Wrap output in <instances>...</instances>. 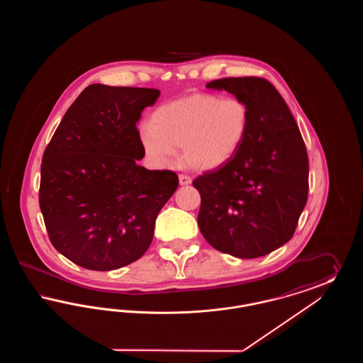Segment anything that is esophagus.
<instances>
[{"label":"esophagus","mask_w":363,"mask_h":363,"mask_svg":"<svg viewBox=\"0 0 363 363\" xmlns=\"http://www.w3.org/2000/svg\"><path fill=\"white\" fill-rule=\"evenodd\" d=\"M179 185H189L191 184V178H190L189 175H185V174H179Z\"/></svg>","instance_id":"34e87169"}]
</instances>
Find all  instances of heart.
<instances>
[{
	"mask_svg": "<svg viewBox=\"0 0 363 363\" xmlns=\"http://www.w3.org/2000/svg\"><path fill=\"white\" fill-rule=\"evenodd\" d=\"M249 121V108L241 99L197 94L160 106L152 123L141 125L138 136L145 155L157 166L173 164L175 148H182L189 167L211 172L237 155Z\"/></svg>",
	"mask_w": 363,
	"mask_h": 363,
	"instance_id": "1",
	"label": "heart"
}]
</instances>
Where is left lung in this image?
<instances>
[{"mask_svg": "<svg viewBox=\"0 0 363 363\" xmlns=\"http://www.w3.org/2000/svg\"><path fill=\"white\" fill-rule=\"evenodd\" d=\"M247 106L250 121L240 151L225 166L197 177V223L216 250L257 259L290 241L306 206L309 159L293 114L277 88L261 77L208 83Z\"/></svg>", "mask_w": 363, "mask_h": 363, "instance_id": "left-lung-1", "label": "left lung"}]
</instances>
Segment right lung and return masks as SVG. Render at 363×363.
I'll list each match as a JSON object with an SVG mask.
<instances>
[{
  "label": "right lung",
  "mask_w": 363,
  "mask_h": 363,
  "mask_svg": "<svg viewBox=\"0 0 363 363\" xmlns=\"http://www.w3.org/2000/svg\"><path fill=\"white\" fill-rule=\"evenodd\" d=\"M160 91L91 84L60 122L40 166L39 206L52 246L91 271H113L150 247L178 188L170 170L138 166V123Z\"/></svg>",
  "instance_id": "obj_1"
}]
</instances>
